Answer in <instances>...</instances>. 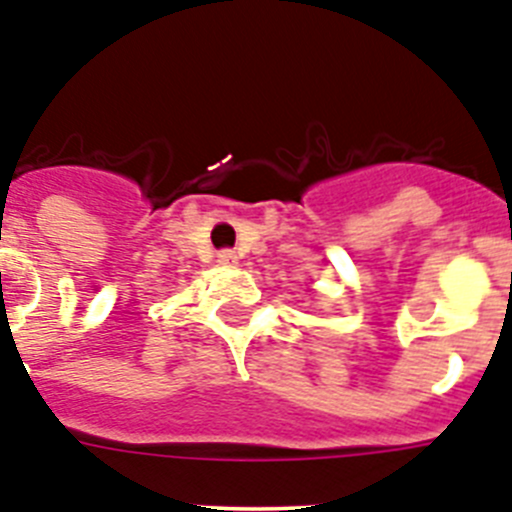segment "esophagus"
<instances>
[{
    "mask_svg": "<svg viewBox=\"0 0 512 512\" xmlns=\"http://www.w3.org/2000/svg\"><path fill=\"white\" fill-rule=\"evenodd\" d=\"M218 263L234 265L236 263V252H234V249H221V252H218Z\"/></svg>",
    "mask_w": 512,
    "mask_h": 512,
    "instance_id": "esophagus-1",
    "label": "esophagus"
}]
</instances>
